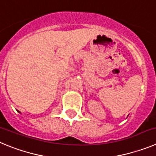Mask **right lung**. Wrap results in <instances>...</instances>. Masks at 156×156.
Returning <instances> with one entry per match:
<instances>
[{
  "label": "right lung",
  "instance_id": "add662e5",
  "mask_svg": "<svg viewBox=\"0 0 156 156\" xmlns=\"http://www.w3.org/2000/svg\"><path fill=\"white\" fill-rule=\"evenodd\" d=\"M18 112H19V113H21V112H19V110H18Z\"/></svg>",
  "mask_w": 156,
  "mask_h": 156
}]
</instances>
